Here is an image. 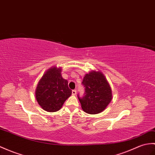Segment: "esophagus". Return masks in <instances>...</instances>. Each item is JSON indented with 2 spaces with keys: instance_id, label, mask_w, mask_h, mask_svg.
Masks as SVG:
<instances>
[{
  "instance_id": "esophagus-1",
  "label": "esophagus",
  "mask_w": 155,
  "mask_h": 155,
  "mask_svg": "<svg viewBox=\"0 0 155 155\" xmlns=\"http://www.w3.org/2000/svg\"><path fill=\"white\" fill-rule=\"evenodd\" d=\"M77 94V91L76 90H73V91H72V94L73 95H76Z\"/></svg>"
}]
</instances>
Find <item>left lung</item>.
<instances>
[{"label": "left lung", "instance_id": "8db88e82", "mask_svg": "<svg viewBox=\"0 0 155 155\" xmlns=\"http://www.w3.org/2000/svg\"><path fill=\"white\" fill-rule=\"evenodd\" d=\"M85 87V96L78 98L81 107L86 113L96 114L105 110L112 99V91L104 74L92 70L86 74L82 81Z\"/></svg>", "mask_w": 155, "mask_h": 155}]
</instances>
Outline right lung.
<instances>
[{"instance_id":"1","label":"right lung","mask_w":155,"mask_h":155,"mask_svg":"<svg viewBox=\"0 0 155 155\" xmlns=\"http://www.w3.org/2000/svg\"><path fill=\"white\" fill-rule=\"evenodd\" d=\"M62 69L54 66L47 70L35 88V96L38 104L49 112L59 111L72 94L68 81L61 75Z\"/></svg>"}]
</instances>
